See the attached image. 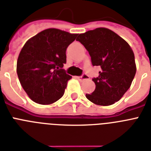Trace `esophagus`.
<instances>
[{"instance_id":"34e87169","label":"esophagus","mask_w":151,"mask_h":151,"mask_svg":"<svg viewBox=\"0 0 151 151\" xmlns=\"http://www.w3.org/2000/svg\"><path fill=\"white\" fill-rule=\"evenodd\" d=\"M77 79H78V81H84V80L88 79V76L87 75L86 73H83L81 76H78V77H77Z\"/></svg>"}]
</instances>
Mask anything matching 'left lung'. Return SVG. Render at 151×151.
Returning a JSON list of instances; mask_svg holds the SVG:
<instances>
[{
  "label": "left lung",
  "mask_w": 151,
  "mask_h": 151,
  "mask_svg": "<svg viewBox=\"0 0 151 151\" xmlns=\"http://www.w3.org/2000/svg\"><path fill=\"white\" fill-rule=\"evenodd\" d=\"M77 41L85 47L93 66L101 71L92 81L95 90L86 94L93 103L107 106L118 101L130 87L136 74L135 57L127 42L105 28H98L78 34Z\"/></svg>",
  "instance_id": "8db88e82"
}]
</instances>
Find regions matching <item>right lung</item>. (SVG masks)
Returning <instances> with one entry per match:
<instances>
[{"label": "right lung", "mask_w": 151, "mask_h": 151, "mask_svg": "<svg viewBox=\"0 0 151 151\" xmlns=\"http://www.w3.org/2000/svg\"><path fill=\"white\" fill-rule=\"evenodd\" d=\"M78 35L48 29L25 42L17 61V73L33 101L50 105L63 96L72 78L63 69L67 63L66 50Z\"/></svg>", "instance_id": "1"}]
</instances>
